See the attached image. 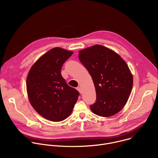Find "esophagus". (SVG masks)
<instances>
[{
  "label": "esophagus",
  "instance_id": "esophagus-1",
  "mask_svg": "<svg viewBox=\"0 0 158 158\" xmlns=\"http://www.w3.org/2000/svg\"><path fill=\"white\" fill-rule=\"evenodd\" d=\"M77 91H78L80 93H82V89H81V87H77Z\"/></svg>",
  "mask_w": 158,
  "mask_h": 158
}]
</instances>
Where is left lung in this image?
I'll return each instance as SVG.
<instances>
[{"instance_id": "8db88e82", "label": "left lung", "mask_w": 158, "mask_h": 158, "mask_svg": "<svg viewBox=\"0 0 158 158\" xmlns=\"http://www.w3.org/2000/svg\"><path fill=\"white\" fill-rule=\"evenodd\" d=\"M79 59L91 76L96 88V100L90 106L91 110L102 117L118 113L126 104L133 84L126 62L101 45L80 51Z\"/></svg>"}]
</instances>
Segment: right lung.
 I'll list each match as a JSON object with an SVG mask.
<instances>
[{"mask_svg": "<svg viewBox=\"0 0 158 158\" xmlns=\"http://www.w3.org/2000/svg\"><path fill=\"white\" fill-rule=\"evenodd\" d=\"M73 52L55 48L41 56L32 66L26 86L29 101L43 118L59 122L69 117L79 96L61 75L63 64Z\"/></svg>", "mask_w": 158, "mask_h": 158, "instance_id": "right-lung-1", "label": "right lung"}]
</instances>
